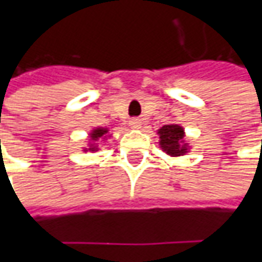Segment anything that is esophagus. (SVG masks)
Wrapping results in <instances>:
<instances>
[{"mask_svg": "<svg viewBox=\"0 0 262 262\" xmlns=\"http://www.w3.org/2000/svg\"><path fill=\"white\" fill-rule=\"evenodd\" d=\"M141 125H143L141 119H131V121H129V126H131L133 129H138V128H141Z\"/></svg>", "mask_w": 262, "mask_h": 262, "instance_id": "esophagus-1", "label": "esophagus"}]
</instances>
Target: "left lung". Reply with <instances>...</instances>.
<instances>
[{
    "label": "left lung",
    "instance_id": "1",
    "mask_svg": "<svg viewBox=\"0 0 262 262\" xmlns=\"http://www.w3.org/2000/svg\"><path fill=\"white\" fill-rule=\"evenodd\" d=\"M159 146L170 157L185 156L189 153L191 146L185 138V129L179 124H167L157 129Z\"/></svg>",
    "mask_w": 262,
    "mask_h": 262
}]
</instances>
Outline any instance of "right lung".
Segmentation results:
<instances>
[{
	"mask_svg": "<svg viewBox=\"0 0 262 262\" xmlns=\"http://www.w3.org/2000/svg\"><path fill=\"white\" fill-rule=\"evenodd\" d=\"M109 134V128H103V126H96L90 133H89V138H87V147H83V151H90V153H96L100 150L99 143H103L107 140Z\"/></svg>",
	"mask_w": 262,
	"mask_h": 262,
	"instance_id": "obj_1",
	"label": "right lung"
}]
</instances>
